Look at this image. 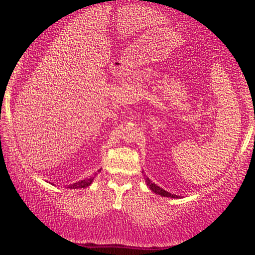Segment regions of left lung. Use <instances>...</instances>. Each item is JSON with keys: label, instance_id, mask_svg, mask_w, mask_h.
I'll return each instance as SVG.
<instances>
[{"label": "left lung", "instance_id": "1", "mask_svg": "<svg viewBox=\"0 0 255 255\" xmlns=\"http://www.w3.org/2000/svg\"><path fill=\"white\" fill-rule=\"evenodd\" d=\"M144 179H145V182H146V184H147V187H149V189L152 190L153 192L156 193V195H159V196H162V197H167V198H179V196H176V195H172V193L165 191V190H164V189L159 188L157 184L153 183L152 181L149 180L148 176L144 175Z\"/></svg>", "mask_w": 255, "mask_h": 255}]
</instances>
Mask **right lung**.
<instances>
[{
    "mask_svg": "<svg viewBox=\"0 0 255 255\" xmlns=\"http://www.w3.org/2000/svg\"><path fill=\"white\" fill-rule=\"evenodd\" d=\"M93 180H94V176H91V178H86L84 180L77 181V182L73 183V184L66 185V188H68V189H82V188H83L84 189L86 187H89V185L93 182Z\"/></svg>",
    "mask_w": 255,
    "mask_h": 255,
    "instance_id": "obj_1",
    "label": "right lung"
}]
</instances>
